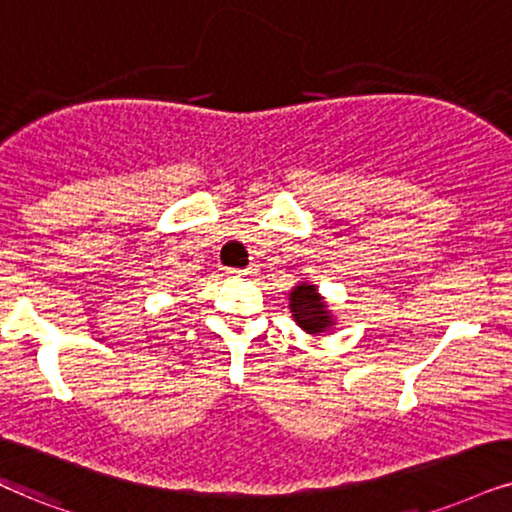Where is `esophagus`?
I'll list each match as a JSON object with an SVG mask.
<instances>
[{
	"mask_svg": "<svg viewBox=\"0 0 512 512\" xmlns=\"http://www.w3.org/2000/svg\"><path fill=\"white\" fill-rule=\"evenodd\" d=\"M231 278H243V276H255L257 274V267H248V269H229L226 271Z\"/></svg>",
	"mask_w": 512,
	"mask_h": 512,
	"instance_id": "1",
	"label": "esophagus"
}]
</instances>
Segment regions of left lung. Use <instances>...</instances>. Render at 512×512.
<instances>
[{
    "label": "left lung",
    "mask_w": 512,
    "mask_h": 512,
    "mask_svg": "<svg viewBox=\"0 0 512 512\" xmlns=\"http://www.w3.org/2000/svg\"><path fill=\"white\" fill-rule=\"evenodd\" d=\"M288 309L293 321L309 335H321L335 326V314L328 307L326 297L319 293V286L309 281L295 283L288 293Z\"/></svg>",
    "instance_id": "obj_1"
}]
</instances>
